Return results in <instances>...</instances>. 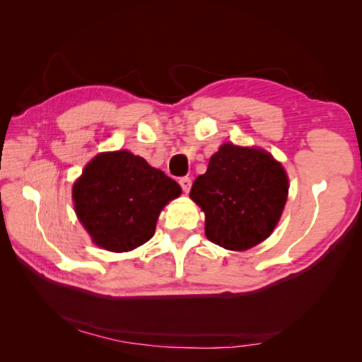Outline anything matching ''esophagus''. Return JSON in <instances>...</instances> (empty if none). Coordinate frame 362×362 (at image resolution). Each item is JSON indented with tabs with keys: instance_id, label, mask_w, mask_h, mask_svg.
<instances>
[{
	"instance_id": "obj_1",
	"label": "esophagus",
	"mask_w": 362,
	"mask_h": 362,
	"mask_svg": "<svg viewBox=\"0 0 362 362\" xmlns=\"http://www.w3.org/2000/svg\"><path fill=\"white\" fill-rule=\"evenodd\" d=\"M180 185L182 187L184 193H189L190 189H192V180H190L189 177H182V178L180 180Z\"/></svg>"
}]
</instances>
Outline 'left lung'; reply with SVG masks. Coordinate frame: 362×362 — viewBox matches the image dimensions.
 <instances>
[{
    "instance_id": "8db88e82",
    "label": "left lung",
    "mask_w": 362,
    "mask_h": 362,
    "mask_svg": "<svg viewBox=\"0 0 362 362\" xmlns=\"http://www.w3.org/2000/svg\"><path fill=\"white\" fill-rule=\"evenodd\" d=\"M288 196L282 164L267 151L223 144L206 172L194 180L190 198L205 213V235L229 250H247L278 225Z\"/></svg>"
}]
</instances>
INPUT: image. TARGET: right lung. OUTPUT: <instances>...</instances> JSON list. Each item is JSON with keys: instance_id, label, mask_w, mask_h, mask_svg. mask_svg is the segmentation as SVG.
I'll return each instance as SVG.
<instances>
[{"instance_id": "obj_1", "label": "right lung", "mask_w": 362, "mask_h": 362, "mask_svg": "<svg viewBox=\"0 0 362 362\" xmlns=\"http://www.w3.org/2000/svg\"><path fill=\"white\" fill-rule=\"evenodd\" d=\"M180 194L177 181L129 151L98 154L72 189L78 221L96 246L110 252L146 243L163 208Z\"/></svg>"}]
</instances>
